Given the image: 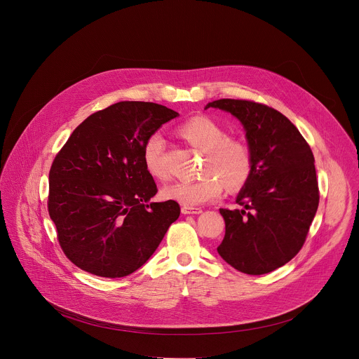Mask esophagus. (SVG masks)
Returning a JSON list of instances; mask_svg holds the SVG:
<instances>
[{
  "label": "esophagus",
  "mask_w": 359,
  "mask_h": 359,
  "mask_svg": "<svg viewBox=\"0 0 359 359\" xmlns=\"http://www.w3.org/2000/svg\"><path fill=\"white\" fill-rule=\"evenodd\" d=\"M203 210L201 208H197V207H182V214L184 215H197V214H201Z\"/></svg>",
  "instance_id": "34e87169"
}]
</instances>
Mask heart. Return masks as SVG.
Instances as JSON below:
<instances>
[{
    "label": "heart",
    "mask_w": 359,
    "mask_h": 359,
    "mask_svg": "<svg viewBox=\"0 0 359 359\" xmlns=\"http://www.w3.org/2000/svg\"><path fill=\"white\" fill-rule=\"evenodd\" d=\"M179 134L191 147L204 152L201 166L203 177L193 182H175L162 189L166 200L177 201L186 207L198 205L218 198L224 183L228 190H241L253 172V154L250 145L235 137H226L225 130L214 120L198 116L179 127ZM144 165L156 179H166L163 163V140L152 134L144 145Z\"/></svg>",
    "instance_id": "heart-1"
}]
</instances>
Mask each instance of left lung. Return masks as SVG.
Wrapping results in <instances>:
<instances>
[{
    "label": "left lung",
    "mask_w": 359,
    "mask_h": 359,
    "mask_svg": "<svg viewBox=\"0 0 359 359\" xmlns=\"http://www.w3.org/2000/svg\"><path fill=\"white\" fill-rule=\"evenodd\" d=\"M208 107L241 120L253 154L252 176L236 197L243 208L219 210L225 236L217 250L241 273H271L299 253L318 211L313 152L290 118L267 104L219 99Z\"/></svg>",
    "instance_id": "8db88e82"
}]
</instances>
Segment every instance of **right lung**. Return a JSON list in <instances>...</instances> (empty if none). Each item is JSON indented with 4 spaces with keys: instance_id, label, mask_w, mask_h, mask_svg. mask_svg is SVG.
Returning <instances> with one entry per match:
<instances>
[{
    "instance_id": "add662e5",
    "label": "right lung",
    "mask_w": 359,
    "mask_h": 359,
    "mask_svg": "<svg viewBox=\"0 0 359 359\" xmlns=\"http://www.w3.org/2000/svg\"><path fill=\"white\" fill-rule=\"evenodd\" d=\"M179 113L152 102H118L85 118L55 155L47 208L67 259L83 271L120 278L154 255L179 218L144 165L147 140Z\"/></svg>"
}]
</instances>
